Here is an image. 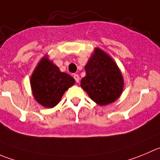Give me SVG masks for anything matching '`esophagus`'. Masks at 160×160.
I'll return each mask as SVG.
<instances>
[{"label":"esophagus","mask_w":160,"mask_h":160,"mask_svg":"<svg viewBox=\"0 0 160 160\" xmlns=\"http://www.w3.org/2000/svg\"><path fill=\"white\" fill-rule=\"evenodd\" d=\"M74 80H75L76 82H79V79H80V78H79L78 74H74Z\"/></svg>","instance_id":"1"}]
</instances>
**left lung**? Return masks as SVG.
<instances>
[{"label": "left lung", "mask_w": 160, "mask_h": 160, "mask_svg": "<svg viewBox=\"0 0 160 160\" xmlns=\"http://www.w3.org/2000/svg\"><path fill=\"white\" fill-rule=\"evenodd\" d=\"M85 70L86 75L82 79L81 86L94 102L107 105L120 97L122 77L115 62L104 51L96 48Z\"/></svg>", "instance_id": "1"}]
</instances>
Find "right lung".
<instances>
[{
	"label": "right lung",
	"instance_id": "1",
	"mask_svg": "<svg viewBox=\"0 0 160 160\" xmlns=\"http://www.w3.org/2000/svg\"><path fill=\"white\" fill-rule=\"evenodd\" d=\"M74 84V79L60 71L58 67L47 58L38 63L30 78L33 97L45 108L55 107L68 88Z\"/></svg>",
	"mask_w": 160,
	"mask_h": 160
}]
</instances>
